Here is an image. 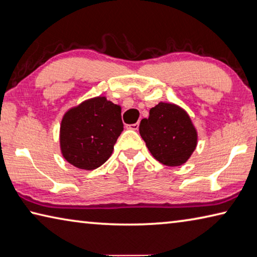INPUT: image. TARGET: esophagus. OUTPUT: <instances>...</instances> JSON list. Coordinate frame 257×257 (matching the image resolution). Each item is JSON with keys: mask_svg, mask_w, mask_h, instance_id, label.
I'll return each mask as SVG.
<instances>
[{"mask_svg": "<svg viewBox=\"0 0 257 257\" xmlns=\"http://www.w3.org/2000/svg\"><path fill=\"white\" fill-rule=\"evenodd\" d=\"M139 123H134V124H131V125H128V128L130 130H134V131H137V130L139 128Z\"/></svg>", "mask_w": 257, "mask_h": 257, "instance_id": "esophagus-1", "label": "esophagus"}]
</instances>
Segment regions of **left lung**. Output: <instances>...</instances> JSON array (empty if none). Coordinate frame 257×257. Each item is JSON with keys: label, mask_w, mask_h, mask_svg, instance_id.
Here are the masks:
<instances>
[{"label": "left lung", "mask_w": 257, "mask_h": 257, "mask_svg": "<svg viewBox=\"0 0 257 257\" xmlns=\"http://www.w3.org/2000/svg\"><path fill=\"white\" fill-rule=\"evenodd\" d=\"M141 138L155 158L166 166H182L197 145V132L186 110L175 103L159 102L140 123Z\"/></svg>", "instance_id": "left-lung-1"}]
</instances>
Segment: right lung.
Segmentation results:
<instances>
[{
	"instance_id": "add662e5",
	"label": "right lung",
	"mask_w": 257,
	"mask_h": 257,
	"mask_svg": "<svg viewBox=\"0 0 257 257\" xmlns=\"http://www.w3.org/2000/svg\"><path fill=\"white\" fill-rule=\"evenodd\" d=\"M120 111L119 105L102 96L70 108L60 128L61 152L67 163L85 170L105 164L123 131Z\"/></svg>"
}]
</instances>
